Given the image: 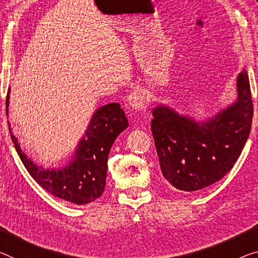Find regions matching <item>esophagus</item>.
Segmentation results:
<instances>
[{"instance_id": "1", "label": "esophagus", "mask_w": 258, "mask_h": 258, "mask_svg": "<svg viewBox=\"0 0 258 258\" xmlns=\"http://www.w3.org/2000/svg\"><path fill=\"white\" fill-rule=\"evenodd\" d=\"M126 101H128L130 108L135 110H144L146 108V104H148L145 94L138 89H135L129 93Z\"/></svg>"}]
</instances>
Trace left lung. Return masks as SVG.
Returning a JSON list of instances; mask_svg holds the SVG:
<instances>
[{"instance_id":"1","label":"left lung","mask_w":258,"mask_h":258,"mask_svg":"<svg viewBox=\"0 0 258 258\" xmlns=\"http://www.w3.org/2000/svg\"><path fill=\"white\" fill-rule=\"evenodd\" d=\"M236 86V101L204 122L164 105L152 109L161 173L174 188L196 191L209 187L234 166L250 134L253 113L247 70L239 74Z\"/></svg>"}]
</instances>
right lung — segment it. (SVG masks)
Masks as SVG:
<instances>
[{"label": "right lung", "mask_w": 258, "mask_h": 258, "mask_svg": "<svg viewBox=\"0 0 258 258\" xmlns=\"http://www.w3.org/2000/svg\"><path fill=\"white\" fill-rule=\"evenodd\" d=\"M10 91V90H9ZM7 115L9 94L7 96ZM128 118L117 102L98 108L79 141L73 159L63 168H43L22 151L17 138L9 132L19 158L39 185L61 200L83 205L102 195L106 185L107 159L114 141L128 128Z\"/></svg>", "instance_id": "1"}]
</instances>
